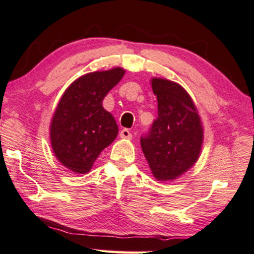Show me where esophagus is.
Returning a JSON list of instances; mask_svg holds the SVG:
<instances>
[{"label":"esophagus","instance_id":"1","mask_svg":"<svg viewBox=\"0 0 254 254\" xmlns=\"http://www.w3.org/2000/svg\"><path fill=\"white\" fill-rule=\"evenodd\" d=\"M120 136L122 139H131V138H132V133L130 132V130L122 129V131L120 132Z\"/></svg>","mask_w":254,"mask_h":254}]
</instances>
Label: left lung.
Wrapping results in <instances>:
<instances>
[{"mask_svg": "<svg viewBox=\"0 0 254 254\" xmlns=\"http://www.w3.org/2000/svg\"><path fill=\"white\" fill-rule=\"evenodd\" d=\"M151 84L158 100V117L147 136L140 138L141 150L153 177L172 181L200 158L203 125L184 87L162 77H152Z\"/></svg>", "mask_w": 254, "mask_h": 254, "instance_id": "left-lung-1", "label": "left lung"}]
</instances>
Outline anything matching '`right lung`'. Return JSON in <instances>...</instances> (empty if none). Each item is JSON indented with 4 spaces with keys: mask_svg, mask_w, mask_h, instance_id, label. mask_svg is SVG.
<instances>
[{
    "mask_svg": "<svg viewBox=\"0 0 254 254\" xmlns=\"http://www.w3.org/2000/svg\"><path fill=\"white\" fill-rule=\"evenodd\" d=\"M124 74L122 67L87 73L63 94L51 121L50 138L54 155L67 170L88 173L117 137L116 121L102 101Z\"/></svg>",
    "mask_w": 254,
    "mask_h": 254,
    "instance_id": "right-lung-1",
    "label": "right lung"
}]
</instances>
